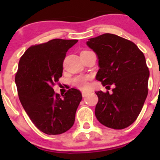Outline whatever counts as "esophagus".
<instances>
[{
	"instance_id": "esophagus-1",
	"label": "esophagus",
	"mask_w": 160,
	"mask_h": 160,
	"mask_svg": "<svg viewBox=\"0 0 160 160\" xmlns=\"http://www.w3.org/2000/svg\"><path fill=\"white\" fill-rule=\"evenodd\" d=\"M88 92H86V91H82V96L84 98V97L87 96V94H88Z\"/></svg>"
}]
</instances>
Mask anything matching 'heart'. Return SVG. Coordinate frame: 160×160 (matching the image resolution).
<instances>
[{
  "instance_id": "heart-1",
  "label": "heart",
  "mask_w": 160,
  "mask_h": 160,
  "mask_svg": "<svg viewBox=\"0 0 160 160\" xmlns=\"http://www.w3.org/2000/svg\"><path fill=\"white\" fill-rule=\"evenodd\" d=\"M89 52V51H83L82 52ZM72 84L74 86L77 87V88H80V89H86L88 87V77H83V76H79V77H75L72 80Z\"/></svg>"
}]
</instances>
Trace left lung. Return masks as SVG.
I'll return each instance as SVG.
<instances>
[{"mask_svg":"<svg viewBox=\"0 0 160 160\" xmlns=\"http://www.w3.org/2000/svg\"><path fill=\"white\" fill-rule=\"evenodd\" d=\"M87 45L98 58L96 80L108 90L114 86L112 93L95 92V116L110 128H127L136 120L148 95L149 71L144 54L135 43L114 34L90 38Z\"/></svg>","mask_w":160,"mask_h":160,"instance_id":"8db88e82","label":"left lung"}]
</instances>
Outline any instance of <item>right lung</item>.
<instances>
[{"mask_svg": "<svg viewBox=\"0 0 160 160\" xmlns=\"http://www.w3.org/2000/svg\"><path fill=\"white\" fill-rule=\"evenodd\" d=\"M77 42L56 38L35 45L19 60L15 75L19 100L34 125L47 135L64 133L75 122L80 91L70 88L61 98L52 86L62 77L67 52Z\"/></svg>", "mask_w": 160, "mask_h": 160, "instance_id": "add662e5", "label": "right lung"}]
</instances>
